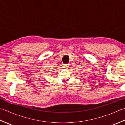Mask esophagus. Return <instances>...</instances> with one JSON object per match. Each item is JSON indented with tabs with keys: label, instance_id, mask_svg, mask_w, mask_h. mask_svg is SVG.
I'll use <instances>...</instances> for the list:
<instances>
[{
	"label": "esophagus",
	"instance_id": "esophagus-1",
	"mask_svg": "<svg viewBox=\"0 0 125 125\" xmlns=\"http://www.w3.org/2000/svg\"><path fill=\"white\" fill-rule=\"evenodd\" d=\"M63 68H66V69H67V68L69 67V65H68V64H64L63 65Z\"/></svg>",
	"mask_w": 125,
	"mask_h": 125
}]
</instances>
